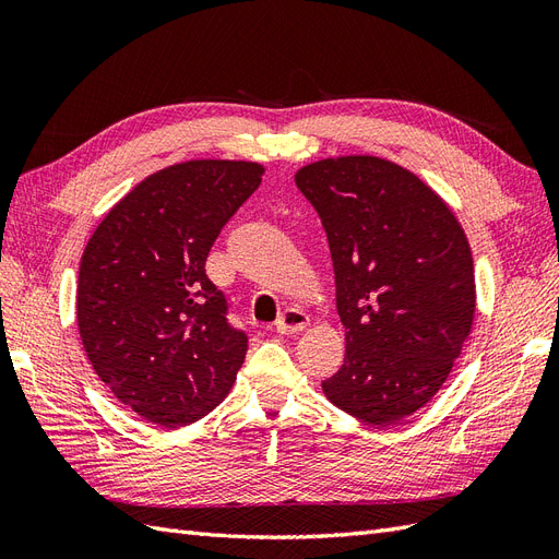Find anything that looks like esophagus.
I'll list each match as a JSON object with an SVG mask.
<instances>
[{
    "label": "esophagus",
    "mask_w": 559,
    "mask_h": 559,
    "mask_svg": "<svg viewBox=\"0 0 559 559\" xmlns=\"http://www.w3.org/2000/svg\"><path fill=\"white\" fill-rule=\"evenodd\" d=\"M310 326V317L298 310V308H286L280 319L275 321V329L277 333H298L302 329Z\"/></svg>",
    "instance_id": "1"
}]
</instances>
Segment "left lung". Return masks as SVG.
Returning <instances> with one entry per match:
<instances>
[{
  "label": "left lung",
  "mask_w": 559,
  "mask_h": 559,
  "mask_svg": "<svg viewBox=\"0 0 559 559\" xmlns=\"http://www.w3.org/2000/svg\"><path fill=\"white\" fill-rule=\"evenodd\" d=\"M294 179L326 230L345 326V364L321 389L366 425H396L438 394L471 333L466 233L429 183L386 158H321Z\"/></svg>",
  "instance_id": "1"
}]
</instances>
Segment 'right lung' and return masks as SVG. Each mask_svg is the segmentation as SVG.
<instances>
[{
	"mask_svg": "<svg viewBox=\"0 0 559 559\" xmlns=\"http://www.w3.org/2000/svg\"><path fill=\"white\" fill-rule=\"evenodd\" d=\"M265 167L186 160L142 179L83 249L76 321L97 378L165 429L205 417L245 361L247 335L205 275L207 253Z\"/></svg>",
	"mask_w": 559,
	"mask_h": 559,
	"instance_id": "obj_1",
	"label": "right lung"
}]
</instances>
